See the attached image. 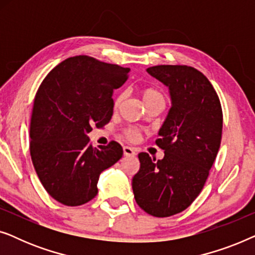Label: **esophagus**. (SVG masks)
<instances>
[{
    "mask_svg": "<svg viewBox=\"0 0 255 255\" xmlns=\"http://www.w3.org/2000/svg\"><path fill=\"white\" fill-rule=\"evenodd\" d=\"M123 152H124V155H127V156H134L135 155V151L132 147H130V146H124Z\"/></svg>",
    "mask_w": 255,
    "mask_h": 255,
    "instance_id": "esophagus-1",
    "label": "esophagus"
}]
</instances>
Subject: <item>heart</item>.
I'll use <instances>...</instances> for the list:
<instances>
[{"instance_id": "b5f03b06", "label": "heart", "mask_w": 255, "mask_h": 255, "mask_svg": "<svg viewBox=\"0 0 255 255\" xmlns=\"http://www.w3.org/2000/svg\"><path fill=\"white\" fill-rule=\"evenodd\" d=\"M141 96H142V100H144V102L146 103V106H148V104L151 103H155V102H163L162 94L160 93L158 89L153 88V87H145V88H142ZM123 99H124L123 94H121V95H118L116 99H115L114 101L115 109L121 106V103L123 102ZM125 135H127V138L130 139V140H135V139L139 137V132L137 130H134V128H127V130H125Z\"/></svg>"}]
</instances>
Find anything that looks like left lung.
<instances>
[{
  "mask_svg": "<svg viewBox=\"0 0 255 255\" xmlns=\"http://www.w3.org/2000/svg\"><path fill=\"white\" fill-rule=\"evenodd\" d=\"M147 73L168 87L172 108L155 140L165 156L139 153L132 189L145 212L169 217L186 210L203 189L221 146L223 111L210 81L194 67L159 65Z\"/></svg>",
  "mask_w": 255,
  "mask_h": 255,
  "instance_id": "1",
  "label": "left lung"
}]
</instances>
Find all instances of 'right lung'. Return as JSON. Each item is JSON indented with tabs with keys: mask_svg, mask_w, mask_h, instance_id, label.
<instances>
[{
	"mask_svg": "<svg viewBox=\"0 0 255 255\" xmlns=\"http://www.w3.org/2000/svg\"><path fill=\"white\" fill-rule=\"evenodd\" d=\"M130 68L88 55L68 58L52 69L34 97L30 123V154L51 197L78 207L97 195L100 174L123 155L117 141L93 147L88 133L114 113V89Z\"/></svg>",
	"mask_w": 255,
	"mask_h": 255,
	"instance_id": "right-lung-1",
	"label": "right lung"
}]
</instances>
